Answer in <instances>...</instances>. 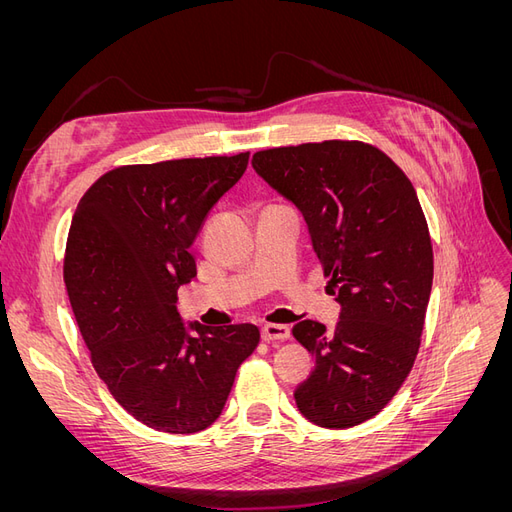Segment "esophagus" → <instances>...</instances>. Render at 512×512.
Returning a JSON list of instances; mask_svg holds the SVG:
<instances>
[{"label":"esophagus","instance_id":"34e87169","mask_svg":"<svg viewBox=\"0 0 512 512\" xmlns=\"http://www.w3.org/2000/svg\"><path fill=\"white\" fill-rule=\"evenodd\" d=\"M260 335L265 342H284V339L290 337V329L286 324H265Z\"/></svg>","mask_w":512,"mask_h":512}]
</instances>
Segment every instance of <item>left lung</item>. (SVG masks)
Masks as SVG:
<instances>
[{
	"mask_svg": "<svg viewBox=\"0 0 512 512\" xmlns=\"http://www.w3.org/2000/svg\"><path fill=\"white\" fill-rule=\"evenodd\" d=\"M252 166L303 213L342 305L333 331L316 320L292 327L316 361L297 408L327 429L361 425L395 397L421 346L433 250L414 185L361 141L256 151Z\"/></svg>",
	"mask_w": 512,
	"mask_h": 512,
	"instance_id": "left-lung-1",
	"label": "left lung"
}]
</instances>
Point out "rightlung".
<instances>
[{"mask_svg": "<svg viewBox=\"0 0 512 512\" xmlns=\"http://www.w3.org/2000/svg\"><path fill=\"white\" fill-rule=\"evenodd\" d=\"M250 153L119 166L83 194L64 280L98 376L143 425L196 433L224 410L254 324L185 327L177 290L196 277L190 247ZM194 330V334L189 331Z\"/></svg>", "mask_w": 512, "mask_h": 512, "instance_id": "1", "label": "right lung"}]
</instances>
